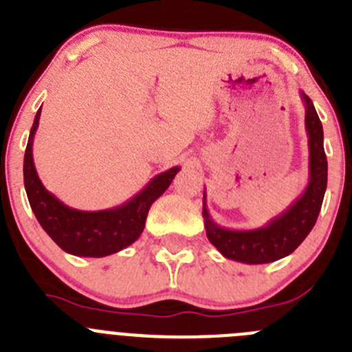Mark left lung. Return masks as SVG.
Listing matches in <instances>:
<instances>
[{
    "instance_id": "obj_1",
    "label": "left lung",
    "mask_w": 352,
    "mask_h": 352,
    "mask_svg": "<svg viewBox=\"0 0 352 352\" xmlns=\"http://www.w3.org/2000/svg\"><path fill=\"white\" fill-rule=\"evenodd\" d=\"M305 104V129L309 138V183L303 194L266 226L248 231H236L219 226L211 219L206 206V190L203 197V217L210 243L223 257L245 264H266L289 256L301 245L321 211L328 183V160L322 146V125L312 100L300 93Z\"/></svg>"
}]
</instances>
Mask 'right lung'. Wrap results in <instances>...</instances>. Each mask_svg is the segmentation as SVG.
<instances>
[{
    "label": "right lung",
    "mask_w": 352,
    "mask_h": 352,
    "mask_svg": "<svg viewBox=\"0 0 352 352\" xmlns=\"http://www.w3.org/2000/svg\"><path fill=\"white\" fill-rule=\"evenodd\" d=\"M42 107L36 113L26 153H24V188L36 220L61 250L77 257H105L132 245L144 231L151 204L169 188L178 166L157 174L139 194L121 206L100 211H80L67 206L43 186L33 162V139L38 129Z\"/></svg>",
    "instance_id": "right-lung-1"
}]
</instances>
